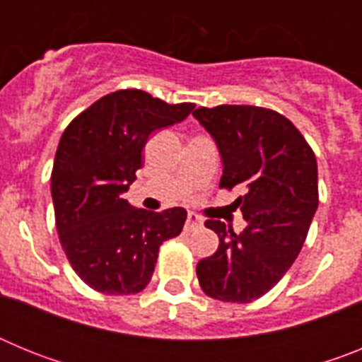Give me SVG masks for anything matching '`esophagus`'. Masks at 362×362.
I'll return each mask as SVG.
<instances>
[{"mask_svg": "<svg viewBox=\"0 0 362 362\" xmlns=\"http://www.w3.org/2000/svg\"><path fill=\"white\" fill-rule=\"evenodd\" d=\"M201 225H203V221H201V217L196 216V214H194V212H188L187 225H185V230H187V232H192V230L199 228Z\"/></svg>", "mask_w": 362, "mask_h": 362, "instance_id": "obj_1", "label": "esophagus"}]
</instances>
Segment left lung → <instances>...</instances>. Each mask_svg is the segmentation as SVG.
Returning <instances> with one entry per match:
<instances>
[{"instance_id": "8db88e82", "label": "left lung", "mask_w": 362, "mask_h": 362, "mask_svg": "<svg viewBox=\"0 0 362 362\" xmlns=\"http://www.w3.org/2000/svg\"><path fill=\"white\" fill-rule=\"evenodd\" d=\"M214 137L223 161L221 188L239 187L246 228L209 219L216 254L197 263L201 288L225 303H252L288 272L305 245L319 204L317 161L303 134L270 108L252 105L201 107L192 112Z\"/></svg>"}]
</instances>
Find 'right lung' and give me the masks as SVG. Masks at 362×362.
<instances>
[{
  "mask_svg": "<svg viewBox=\"0 0 362 362\" xmlns=\"http://www.w3.org/2000/svg\"><path fill=\"white\" fill-rule=\"evenodd\" d=\"M194 107L127 88L98 99L63 132L50 177L56 228L70 267L90 288L141 292L159 246L183 230L185 209H134L123 194L136 181L150 134L181 123Z\"/></svg>",
  "mask_w": 362,
  "mask_h": 362,
  "instance_id": "1",
  "label": "right lung"
}]
</instances>
